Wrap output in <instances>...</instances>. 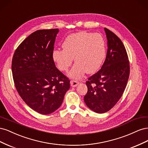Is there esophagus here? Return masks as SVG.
I'll use <instances>...</instances> for the list:
<instances>
[{
	"label": "esophagus",
	"mask_w": 148,
	"mask_h": 148,
	"mask_svg": "<svg viewBox=\"0 0 148 148\" xmlns=\"http://www.w3.org/2000/svg\"><path fill=\"white\" fill-rule=\"evenodd\" d=\"M79 84V82L77 80H72L70 82V85L72 87H76Z\"/></svg>",
	"instance_id": "34e87169"
}]
</instances>
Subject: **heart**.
I'll return each mask as SVG.
<instances>
[{
    "mask_svg": "<svg viewBox=\"0 0 148 148\" xmlns=\"http://www.w3.org/2000/svg\"><path fill=\"white\" fill-rule=\"evenodd\" d=\"M63 50L54 49L52 58L57 68L66 71L75 64L69 73L73 79H79L87 72L93 73L99 69L106 57V44L100 34L79 32L69 35L62 44Z\"/></svg>",
    "mask_w": 148,
    "mask_h": 148,
    "instance_id": "heart-1",
    "label": "heart"
}]
</instances>
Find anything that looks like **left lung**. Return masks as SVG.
<instances>
[{
	"label": "left lung",
	"instance_id": "obj_1",
	"mask_svg": "<svg viewBox=\"0 0 148 148\" xmlns=\"http://www.w3.org/2000/svg\"><path fill=\"white\" fill-rule=\"evenodd\" d=\"M107 52L101 69L88 78L85 104L96 113L102 114L117 104L126 88L130 75V63L126 49L117 35L104 28Z\"/></svg>",
	"mask_w": 148,
	"mask_h": 148
}]
</instances>
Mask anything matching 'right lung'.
<instances>
[{
  "mask_svg": "<svg viewBox=\"0 0 148 148\" xmlns=\"http://www.w3.org/2000/svg\"><path fill=\"white\" fill-rule=\"evenodd\" d=\"M59 31H35L20 44L12 59L13 78L18 92L31 109L43 115L59 109L70 88V80L57 69L52 58Z\"/></svg>",
  "mask_w": 148,
  "mask_h": 148,
  "instance_id": "right-lung-1",
  "label": "right lung"
}]
</instances>
